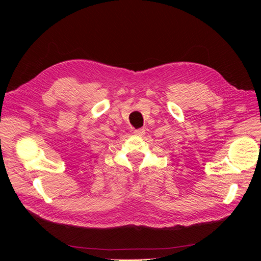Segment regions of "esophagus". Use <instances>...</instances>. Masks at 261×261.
<instances>
[{"mask_svg": "<svg viewBox=\"0 0 261 261\" xmlns=\"http://www.w3.org/2000/svg\"><path fill=\"white\" fill-rule=\"evenodd\" d=\"M134 134H135L136 136H144L146 134V130L144 128H139V129L134 130Z\"/></svg>", "mask_w": 261, "mask_h": 261, "instance_id": "1", "label": "esophagus"}]
</instances>
